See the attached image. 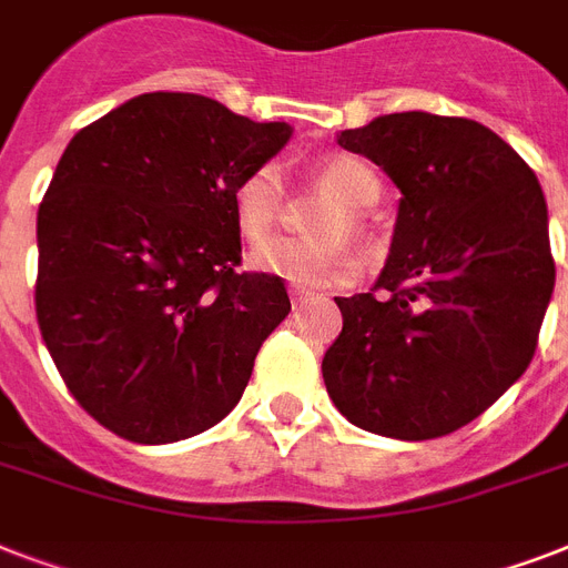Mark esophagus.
<instances>
[{"instance_id":"1","label":"esophagus","mask_w":568,"mask_h":568,"mask_svg":"<svg viewBox=\"0 0 568 568\" xmlns=\"http://www.w3.org/2000/svg\"><path fill=\"white\" fill-rule=\"evenodd\" d=\"M292 301L297 303V306H301V303L312 301V292H306V288H297V285H294V288H292Z\"/></svg>"}]
</instances>
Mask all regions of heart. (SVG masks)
I'll use <instances>...</instances> for the list:
<instances>
[{"mask_svg": "<svg viewBox=\"0 0 568 568\" xmlns=\"http://www.w3.org/2000/svg\"><path fill=\"white\" fill-rule=\"evenodd\" d=\"M315 182L324 194L336 200L315 221V235L327 241L274 239L250 256L262 274L280 276L297 288H338L356 276V258L338 235H363V209L374 205L383 194V180L359 155L333 153L315 164ZM283 205V173L276 164H258L247 171L232 189V214L239 235L250 244L265 241L276 226Z\"/></svg>", "mask_w": 568, "mask_h": 568, "instance_id": "1", "label": "heart"}]
</instances>
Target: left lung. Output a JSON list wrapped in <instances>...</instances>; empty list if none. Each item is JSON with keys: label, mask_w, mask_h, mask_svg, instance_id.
<instances>
[{"label": "left lung", "mask_w": 568, "mask_h": 568, "mask_svg": "<svg viewBox=\"0 0 568 568\" xmlns=\"http://www.w3.org/2000/svg\"><path fill=\"white\" fill-rule=\"evenodd\" d=\"M338 146L404 196L377 285L336 297L345 324L321 363L327 392L368 433L448 436L534 359L555 292L546 196L507 141L466 118L386 114Z\"/></svg>", "instance_id": "left-lung-1"}]
</instances>
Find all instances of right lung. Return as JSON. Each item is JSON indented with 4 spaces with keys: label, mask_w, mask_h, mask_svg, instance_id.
<instances>
[{
    "label": "right lung",
    "mask_w": 568,
    "mask_h": 568,
    "mask_svg": "<svg viewBox=\"0 0 568 568\" xmlns=\"http://www.w3.org/2000/svg\"><path fill=\"white\" fill-rule=\"evenodd\" d=\"M288 123L200 93H141L75 132L38 212L40 336L70 395L138 445L196 436L241 400L292 312L285 283L239 274L232 189Z\"/></svg>",
    "instance_id": "add662e5"
}]
</instances>
